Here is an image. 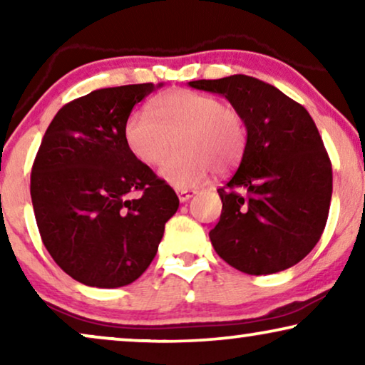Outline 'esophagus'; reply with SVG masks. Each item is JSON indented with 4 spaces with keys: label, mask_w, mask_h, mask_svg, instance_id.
I'll return each instance as SVG.
<instances>
[{
    "label": "esophagus",
    "mask_w": 365,
    "mask_h": 365,
    "mask_svg": "<svg viewBox=\"0 0 365 365\" xmlns=\"http://www.w3.org/2000/svg\"><path fill=\"white\" fill-rule=\"evenodd\" d=\"M194 194H196V191H192V189H178V197L181 202L189 201Z\"/></svg>",
    "instance_id": "34e87169"
}]
</instances>
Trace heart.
Segmentation results:
<instances>
[{
	"label": "heart",
	"mask_w": 365,
	"mask_h": 365,
	"mask_svg": "<svg viewBox=\"0 0 365 365\" xmlns=\"http://www.w3.org/2000/svg\"><path fill=\"white\" fill-rule=\"evenodd\" d=\"M151 116L134 111L124 121L129 153L141 164L159 163L174 139L178 149L159 166V176L178 189L201 184L214 168L226 173L244 156L247 133L236 108L211 94L174 89L151 103Z\"/></svg>",
	"instance_id": "1"
}]
</instances>
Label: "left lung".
<instances>
[{"label":"left lung","instance_id":"1","mask_svg":"<svg viewBox=\"0 0 365 365\" xmlns=\"http://www.w3.org/2000/svg\"><path fill=\"white\" fill-rule=\"evenodd\" d=\"M189 86L226 98L247 131L239 169L217 189L222 212L209 232L214 249L251 276L292 267L321 239L332 197L331 159L316 123L277 88L246 74Z\"/></svg>","mask_w":365,"mask_h":365}]
</instances>
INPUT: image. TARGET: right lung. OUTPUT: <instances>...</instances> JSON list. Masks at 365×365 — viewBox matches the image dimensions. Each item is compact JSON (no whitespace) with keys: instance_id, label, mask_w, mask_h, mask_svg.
Listing matches in <instances>:
<instances>
[{"instance_id":"add662e5","label":"right lung","mask_w":365,"mask_h":365,"mask_svg":"<svg viewBox=\"0 0 365 365\" xmlns=\"http://www.w3.org/2000/svg\"><path fill=\"white\" fill-rule=\"evenodd\" d=\"M159 83L104 88L64 104L31 169V201L44 247L74 281L123 287L156 256L179 199L129 153L123 126ZM138 192L134 200L128 196Z\"/></svg>"}]
</instances>
